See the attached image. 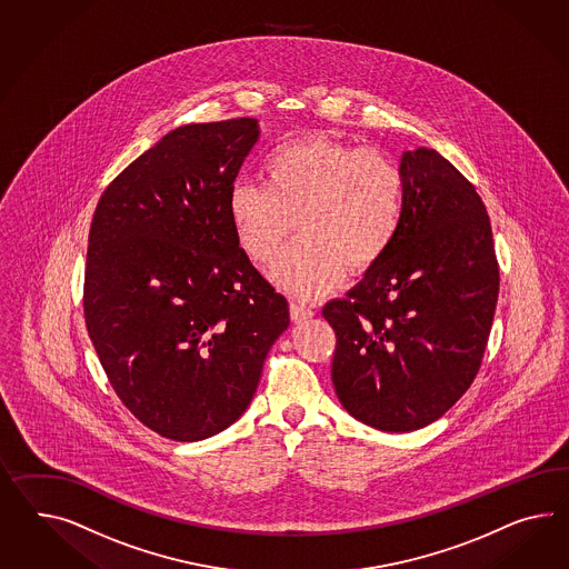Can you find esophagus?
Wrapping results in <instances>:
<instances>
[{"mask_svg": "<svg viewBox=\"0 0 569 569\" xmlns=\"http://www.w3.org/2000/svg\"><path fill=\"white\" fill-rule=\"evenodd\" d=\"M312 308L305 307V305H300V302H292L290 305V317H292L293 323H302V321H307V319H312Z\"/></svg>", "mask_w": 569, "mask_h": 569, "instance_id": "obj_1", "label": "esophagus"}]
</instances>
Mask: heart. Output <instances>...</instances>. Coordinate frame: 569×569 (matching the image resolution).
<instances>
[{
  "label": "heart",
  "instance_id": "heart-1",
  "mask_svg": "<svg viewBox=\"0 0 569 569\" xmlns=\"http://www.w3.org/2000/svg\"><path fill=\"white\" fill-rule=\"evenodd\" d=\"M262 178L264 186L231 188V230L246 257L267 267L296 221L300 240L271 277L300 300L333 292L348 269L370 271L398 238L406 186L400 166L383 151L308 134L267 154Z\"/></svg>",
  "mask_w": 569,
  "mask_h": 569
}]
</instances>
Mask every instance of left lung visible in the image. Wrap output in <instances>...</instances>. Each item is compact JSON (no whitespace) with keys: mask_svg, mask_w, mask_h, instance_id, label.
Returning a JSON list of instances; mask_svg holds the SVG:
<instances>
[{"mask_svg":"<svg viewBox=\"0 0 569 569\" xmlns=\"http://www.w3.org/2000/svg\"><path fill=\"white\" fill-rule=\"evenodd\" d=\"M403 219L381 262L325 305L341 406L372 429H422L475 381L499 293L485 202L446 157L401 154Z\"/></svg>","mask_w":569,"mask_h":569,"instance_id":"left-lung-1","label":"left lung"}]
</instances>
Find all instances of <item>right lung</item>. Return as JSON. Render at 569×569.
<instances>
[{"instance_id": "add662e5", "label": "right lung", "mask_w": 569, "mask_h": 569, "mask_svg": "<svg viewBox=\"0 0 569 569\" xmlns=\"http://www.w3.org/2000/svg\"><path fill=\"white\" fill-rule=\"evenodd\" d=\"M259 122L171 130L106 188L92 216L84 321L123 406L171 441L244 415L288 300L252 267L228 217Z\"/></svg>"}]
</instances>
